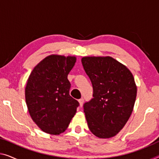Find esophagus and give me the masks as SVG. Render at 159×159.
<instances>
[{"label":"esophagus","instance_id":"esophagus-1","mask_svg":"<svg viewBox=\"0 0 159 159\" xmlns=\"http://www.w3.org/2000/svg\"><path fill=\"white\" fill-rule=\"evenodd\" d=\"M84 98H80V99H79V105H80V107H81V106H83V104H84Z\"/></svg>","mask_w":159,"mask_h":159}]
</instances>
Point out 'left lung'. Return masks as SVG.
<instances>
[{"instance_id": "1", "label": "left lung", "mask_w": 159, "mask_h": 159, "mask_svg": "<svg viewBox=\"0 0 159 159\" xmlns=\"http://www.w3.org/2000/svg\"><path fill=\"white\" fill-rule=\"evenodd\" d=\"M81 62L93 89L84 105L90 131L100 139L115 136L131 115L137 87L126 66L111 56H85Z\"/></svg>"}]
</instances>
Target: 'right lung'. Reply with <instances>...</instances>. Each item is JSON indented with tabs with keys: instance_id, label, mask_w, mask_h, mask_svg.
<instances>
[{
	"instance_id": "right-lung-1",
	"label": "right lung",
	"mask_w": 159,
	"mask_h": 159,
	"mask_svg": "<svg viewBox=\"0 0 159 159\" xmlns=\"http://www.w3.org/2000/svg\"><path fill=\"white\" fill-rule=\"evenodd\" d=\"M75 61V56L52 54L35 66L28 79L25 97L28 112L47 134H62L76 113L79 103L70 96L68 80Z\"/></svg>"
}]
</instances>
